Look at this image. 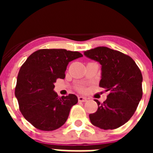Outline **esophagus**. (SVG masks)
Here are the masks:
<instances>
[{
    "label": "esophagus",
    "mask_w": 153,
    "mask_h": 153,
    "mask_svg": "<svg viewBox=\"0 0 153 153\" xmlns=\"http://www.w3.org/2000/svg\"><path fill=\"white\" fill-rule=\"evenodd\" d=\"M78 100H79V102H86V100H87V99L86 98V97H78Z\"/></svg>",
    "instance_id": "esophagus-1"
}]
</instances>
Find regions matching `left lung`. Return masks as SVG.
Instances as JSON below:
<instances>
[{"label": "left lung", "instance_id": "left-lung-1", "mask_svg": "<svg viewBox=\"0 0 153 153\" xmlns=\"http://www.w3.org/2000/svg\"><path fill=\"white\" fill-rule=\"evenodd\" d=\"M84 55L100 63V86L109 92L102 103L96 100L98 109L89 116L90 122L102 129L119 128L130 120L141 100V71L130 56L106 47L89 50Z\"/></svg>", "mask_w": 153, "mask_h": 153}]
</instances>
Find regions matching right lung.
Wrapping results in <instances>:
<instances>
[{
    "instance_id": "1",
    "label": "right lung",
    "mask_w": 153,
    "mask_h": 153,
    "mask_svg": "<svg viewBox=\"0 0 153 153\" xmlns=\"http://www.w3.org/2000/svg\"><path fill=\"white\" fill-rule=\"evenodd\" d=\"M77 51L43 49L35 51L21 66L15 97L24 117L36 129L52 131L61 127L77 97H58L53 90L56 79H64L69 62L82 57Z\"/></svg>"
}]
</instances>
